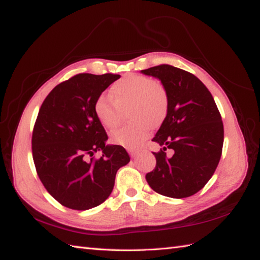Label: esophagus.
Instances as JSON below:
<instances>
[{
	"label": "esophagus",
	"mask_w": 260,
	"mask_h": 260,
	"mask_svg": "<svg viewBox=\"0 0 260 260\" xmlns=\"http://www.w3.org/2000/svg\"><path fill=\"white\" fill-rule=\"evenodd\" d=\"M128 153H129V155L132 156V157H136L137 155H139V151H128Z\"/></svg>",
	"instance_id": "1"
}]
</instances>
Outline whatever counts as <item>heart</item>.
Masks as SVG:
<instances>
[{"label": "heart", "instance_id": "obj_1", "mask_svg": "<svg viewBox=\"0 0 260 260\" xmlns=\"http://www.w3.org/2000/svg\"><path fill=\"white\" fill-rule=\"evenodd\" d=\"M169 92L162 81L147 76L128 74L110 86L109 98L99 97L95 115L101 124L113 132L127 117L132 123L116 132L112 141L131 150L139 148L150 134L151 127L163 123L169 110Z\"/></svg>", "mask_w": 260, "mask_h": 260}]
</instances>
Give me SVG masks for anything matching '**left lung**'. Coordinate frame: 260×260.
<instances>
[{
    "mask_svg": "<svg viewBox=\"0 0 260 260\" xmlns=\"http://www.w3.org/2000/svg\"><path fill=\"white\" fill-rule=\"evenodd\" d=\"M158 78L169 92L167 117L153 141L156 165L146 181L158 194L182 199L200 191L211 179L222 153L223 124L214 99L194 75L159 64L142 70ZM171 149L173 155L165 152Z\"/></svg>",
    "mask_w": 260,
    "mask_h": 260,
    "instance_id": "8db88e82",
    "label": "left lung"
}]
</instances>
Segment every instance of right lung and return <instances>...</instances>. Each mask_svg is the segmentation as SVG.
Instances as JSON below:
<instances>
[{"mask_svg":"<svg viewBox=\"0 0 260 260\" xmlns=\"http://www.w3.org/2000/svg\"><path fill=\"white\" fill-rule=\"evenodd\" d=\"M119 75L78 74L60 82L43 101L32 132V157L46 190L74 210H88L110 196L119 168L129 162L95 115L102 92ZM98 150L102 156H93Z\"/></svg>","mask_w":260,"mask_h":260,"instance_id":"add662e5","label":"right lung"}]
</instances>
